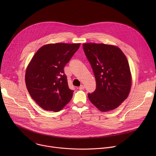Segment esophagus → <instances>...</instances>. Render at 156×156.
Wrapping results in <instances>:
<instances>
[{"instance_id":"34e87169","label":"esophagus","mask_w":156,"mask_h":156,"mask_svg":"<svg viewBox=\"0 0 156 156\" xmlns=\"http://www.w3.org/2000/svg\"><path fill=\"white\" fill-rule=\"evenodd\" d=\"M83 89H84V86L83 85V84H81V85L79 87V90H83Z\"/></svg>"}]
</instances>
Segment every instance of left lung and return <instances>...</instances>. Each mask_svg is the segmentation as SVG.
<instances>
[{"label": "left lung", "mask_w": 156, "mask_h": 156, "mask_svg": "<svg viewBox=\"0 0 156 156\" xmlns=\"http://www.w3.org/2000/svg\"><path fill=\"white\" fill-rule=\"evenodd\" d=\"M84 54L94 72L96 90L88 98L102 112L117 108L128 96L131 75L127 58L120 48L104 44L85 43Z\"/></svg>", "instance_id": "1"}]
</instances>
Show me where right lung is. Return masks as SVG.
<instances>
[{"label":"right lung","mask_w":156,"mask_h":156,"mask_svg":"<svg viewBox=\"0 0 156 156\" xmlns=\"http://www.w3.org/2000/svg\"><path fill=\"white\" fill-rule=\"evenodd\" d=\"M80 44L55 43L41 47L27 66L25 82L32 99L44 110L58 112L71 100L63 68Z\"/></svg>","instance_id":"right-lung-1"}]
</instances>
